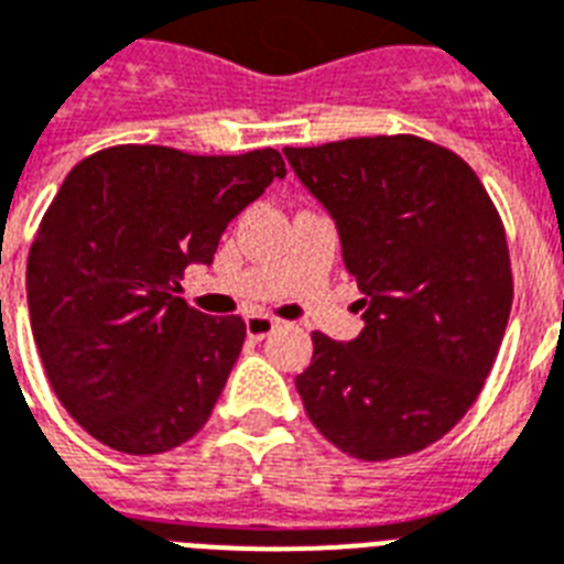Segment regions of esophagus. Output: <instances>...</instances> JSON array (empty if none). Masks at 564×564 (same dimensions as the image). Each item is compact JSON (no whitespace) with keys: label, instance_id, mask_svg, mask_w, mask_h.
Segmentation results:
<instances>
[{"label":"esophagus","instance_id":"1","mask_svg":"<svg viewBox=\"0 0 564 564\" xmlns=\"http://www.w3.org/2000/svg\"><path fill=\"white\" fill-rule=\"evenodd\" d=\"M245 326H247V337H253V340H264L270 332H276L279 319L268 317V314H250V317L245 319Z\"/></svg>","mask_w":564,"mask_h":564}]
</instances>
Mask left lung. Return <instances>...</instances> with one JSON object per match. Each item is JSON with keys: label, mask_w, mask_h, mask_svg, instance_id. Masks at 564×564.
<instances>
[{"label": "left lung", "mask_w": 564, "mask_h": 564, "mask_svg": "<svg viewBox=\"0 0 564 564\" xmlns=\"http://www.w3.org/2000/svg\"><path fill=\"white\" fill-rule=\"evenodd\" d=\"M285 156L335 220L364 294L355 340L311 335L296 376L305 413L358 460L422 452L475 404L507 332L512 270L498 209L460 156L419 137Z\"/></svg>", "instance_id": "obj_1"}]
</instances>
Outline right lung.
<instances>
[{"instance_id":"right-lung-1","label":"right lung","mask_w":564,"mask_h":564,"mask_svg":"<svg viewBox=\"0 0 564 564\" xmlns=\"http://www.w3.org/2000/svg\"><path fill=\"white\" fill-rule=\"evenodd\" d=\"M285 160L273 148L195 156L116 145L80 160L43 215L25 291L54 395L98 443L162 454L206 425L245 344V319L180 300L224 229Z\"/></svg>"}]
</instances>
